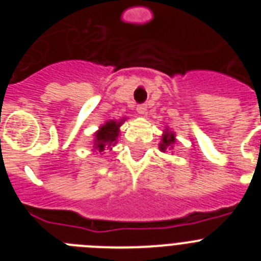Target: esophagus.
I'll return each mask as SVG.
<instances>
[{"label":"esophagus","mask_w":261,"mask_h":261,"mask_svg":"<svg viewBox=\"0 0 261 261\" xmlns=\"http://www.w3.org/2000/svg\"><path fill=\"white\" fill-rule=\"evenodd\" d=\"M137 112H138V115H141V116H144V115H146V112H147V106H146V105H140V106H137Z\"/></svg>","instance_id":"esophagus-1"}]
</instances>
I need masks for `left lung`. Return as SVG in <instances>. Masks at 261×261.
I'll use <instances>...</instances> for the list:
<instances>
[{
  "label": "left lung",
  "mask_w": 261,
  "mask_h": 261,
  "mask_svg": "<svg viewBox=\"0 0 261 261\" xmlns=\"http://www.w3.org/2000/svg\"><path fill=\"white\" fill-rule=\"evenodd\" d=\"M176 142V136H175V132L170 130L168 126H166V129L163 130L162 138H161V142H159V149L161 151L165 153L166 150H172L174 149V145Z\"/></svg>",
  "instance_id": "obj_1"
}]
</instances>
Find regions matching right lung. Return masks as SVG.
Here are the masks:
<instances>
[{
	"label": "right lung",
	"instance_id": "1",
	"mask_svg": "<svg viewBox=\"0 0 261 261\" xmlns=\"http://www.w3.org/2000/svg\"><path fill=\"white\" fill-rule=\"evenodd\" d=\"M126 120L123 117L120 120H108L103 125L99 126V129L94 133V151L99 154H103L106 149L112 150V146L117 144V137L120 136V126Z\"/></svg>",
	"mask_w": 261,
	"mask_h": 261
}]
</instances>
